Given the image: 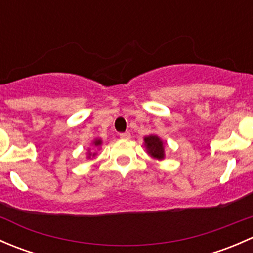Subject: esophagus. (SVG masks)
<instances>
[{"mask_svg": "<svg viewBox=\"0 0 253 253\" xmlns=\"http://www.w3.org/2000/svg\"><path fill=\"white\" fill-rule=\"evenodd\" d=\"M120 138L127 141V139L131 138V133H129V132H125V133H121V134H120Z\"/></svg>", "mask_w": 253, "mask_h": 253, "instance_id": "esophagus-1", "label": "esophagus"}]
</instances>
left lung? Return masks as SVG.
Wrapping results in <instances>:
<instances>
[{
  "mask_svg": "<svg viewBox=\"0 0 253 253\" xmlns=\"http://www.w3.org/2000/svg\"><path fill=\"white\" fill-rule=\"evenodd\" d=\"M144 141V147L148 154L152 158L158 160L165 159V143L157 134H149L143 138Z\"/></svg>",
  "mask_w": 253,
  "mask_h": 253,
  "instance_id": "1",
  "label": "left lung"
}]
</instances>
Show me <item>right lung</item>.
Listing matches in <instances>:
<instances>
[{
    "label": "right lung",
    "instance_id": "1",
    "mask_svg": "<svg viewBox=\"0 0 253 253\" xmlns=\"http://www.w3.org/2000/svg\"><path fill=\"white\" fill-rule=\"evenodd\" d=\"M101 141L100 138H95L93 142H91V147L94 148H99L101 145ZM96 155V152H94V150H91V148H88V150H86V159H90V158H94Z\"/></svg>",
    "mask_w": 253,
    "mask_h": 253
}]
</instances>
